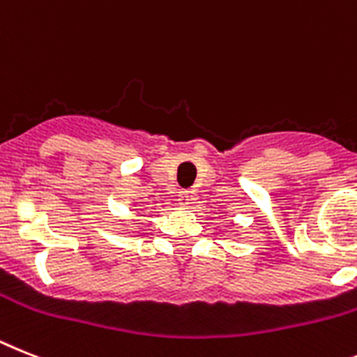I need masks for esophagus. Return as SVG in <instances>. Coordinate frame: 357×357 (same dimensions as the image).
I'll return each instance as SVG.
<instances>
[{"label": "esophagus", "mask_w": 357, "mask_h": 357, "mask_svg": "<svg viewBox=\"0 0 357 357\" xmlns=\"http://www.w3.org/2000/svg\"><path fill=\"white\" fill-rule=\"evenodd\" d=\"M196 199H197V197H196V192H194V190H181V192L178 194L179 205H183V206L192 205Z\"/></svg>", "instance_id": "34e87169"}]
</instances>
